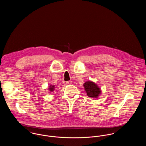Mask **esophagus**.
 <instances>
[{
	"mask_svg": "<svg viewBox=\"0 0 146 146\" xmlns=\"http://www.w3.org/2000/svg\"><path fill=\"white\" fill-rule=\"evenodd\" d=\"M66 84H68V85H70L72 83V82L71 81V80H70V81H67V82H66Z\"/></svg>",
	"mask_w": 146,
	"mask_h": 146,
	"instance_id": "1",
	"label": "esophagus"
}]
</instances>
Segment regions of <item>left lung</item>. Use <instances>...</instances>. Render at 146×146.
I'll list each match as a JSON object with an SVG mask.
<instances>
[{
	"label": "left lung",
	"mask_w": 146,
	"mask_h": 146,
	"mask_svg": "<svg viewBox=\"0 0 146 146\" xmlns=\"http://www.w3.org/2000/svg\"><path fill=\"white\" fill-rule=\"evenodd\" d=\"M85 91L89 97L97 98L101 94V90L96 84L90 80L86 82L83 84Z\"/></svg>",
	"instance_id": "obj_1"
}]
</instances>
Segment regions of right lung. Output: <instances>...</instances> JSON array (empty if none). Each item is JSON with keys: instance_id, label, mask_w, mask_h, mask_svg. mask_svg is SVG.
<instances>
[{"instance_id": "1", "label": "right lung", "mask_w": 146, "mask_h": 146, "mask_svg": "<svg viewBox=\"0 0 146 146\" xmlns=\"http://www.w3.org/2000/svg\"><path fill=\"white\" fill-rule=\"evenodd\" d=\"M48 90H49L50 92L54 91L55 90V86H54V85H50Z\"/></svg>"}]
</instances>
